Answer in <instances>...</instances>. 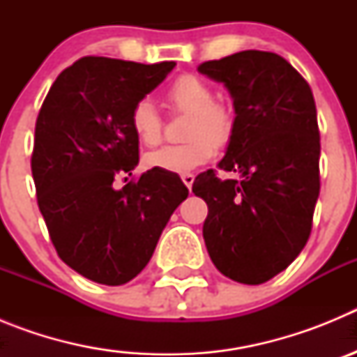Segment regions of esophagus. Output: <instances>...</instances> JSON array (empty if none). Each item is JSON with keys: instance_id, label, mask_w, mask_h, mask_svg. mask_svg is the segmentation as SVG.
<instances>
[{"instance_id": "34e87169", "label": "esophagus", "mask_w": 357, "mask_h": 357, "mask_svg": "<svg viewBox=\"0 0 357 357\" xmlns=\"http://www.w3.org/2000/svg\"><path fill=\"white\" fill-rule=\"evenodd\" d=\"M181 178H182V182H184V184L188 185L189 191H191V188H193V182H195V175H193V173H182Z\"/></svg>"}]
</instances>
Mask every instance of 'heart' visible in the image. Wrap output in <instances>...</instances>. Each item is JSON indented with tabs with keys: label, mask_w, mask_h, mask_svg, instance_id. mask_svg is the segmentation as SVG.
<instances>
[{
	"label": "heart",
	"mask_w": 357,
	"mask_h": 357,
	"mask_svg": "<svg viewBox=\"0 0 357 357\" xmlns=\"http://www.w3.org/2000/svg\"><path fill=\"white\" fill-rule=\"evenodd\" d=\"M166 100L176 112H191L185 135L189 141L169 144L146 155L150 168L172 173H189L206 164L217 146L229 143L234 130V116L223 103L214 100L211 85L195 75H178L166 89ZM130 128L144 146H157L162 141L164 119L155 105L141 98L130 110Z\"/></svg>",
	"instance_id": "obj_1"
}]
</instances>
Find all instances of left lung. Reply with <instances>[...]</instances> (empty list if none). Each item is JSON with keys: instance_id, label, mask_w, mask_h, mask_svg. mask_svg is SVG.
I'll use <instances>...</instances> for the list:
<instances>
[{"instance_id": "obj_1", "label": "left lung", "mask_w": 357, "mask_h": 357, "mask_svg": "<svg viewBox=\"0 0 357 357\" xmlns=\"http://www.w3.org/2000/svg\"><path fill=\"white\" fill-rule=\"evenodd\" d=\"M198 71L234 98V130L218 168L193 193L207 204L204 239L214 266L241 284H263L307 243L320 193V130L307 82L277 53L247 50Z\"/></svg>"}]
</instances>
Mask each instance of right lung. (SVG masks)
<instances>
[{
    "instance_id": "1",
    "label": "right lung",
    "mask_w": 357,
    "mask_h": 357,
    "mask_svg": "<svg viewBox=\"0 0 357 357\" xmlns=\"http://www.w3.org/2000/svg\"><path fill=\"white\" fill-rule=\"evenodd\" d=\"M173 68L82 56L56 77L37 116L31 175L40 214L59 257L98 284L141 273L189 195L181 176L157 168L116 188L139 162L132 107Z\"/></svg>"
}]
</instances>
